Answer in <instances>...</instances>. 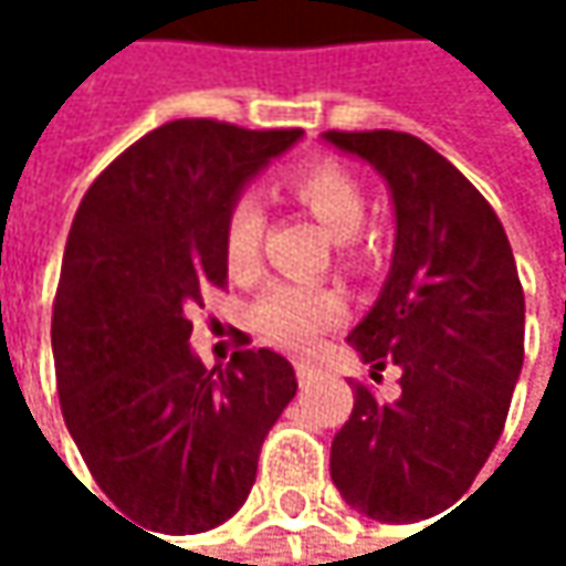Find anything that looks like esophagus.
<instances>
[{"mask_svg": "<svg viewBox=\"0 0 566 566\" xmlns=\"http://www.w3.org/2000/svg\"><path fill=\"white\" fill-rule=\"evenodd\" d=\"M294 370H297V380H301V384H311V380L321 374V367H317L314 360H297V364H294Z\"/></svg>", "mask_w": 566, "mask_h": 566, "instance_id": "obj_1", "label": "esophagus"}]
</instances>
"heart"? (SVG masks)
Segmentation results:
<instances>
[{"mask_svg": "<svg viewBox=\"0 0 566 566\" xmlns=\"http://www.w3.org/2000/svg\"><path fill=\"white\" fill-rule=\"evenodd\" d=\"M287 189L334 239H340V249L354 245V232L360 229L367 212V196L350 172L331 160H314L287 179ZM262 229H265V216L259 202L239 199L226 222V265L232 279L249 282L259 275ZM344 314H347V301L337 287L279 282L259 297L252 324L269 344L291 354H304L317 344L324 331L340 324Z\"/></svg>", "mask_w": 566, "mask_h": 566, "instance_id": "obj_1", "label": "heart"}]
</instances>
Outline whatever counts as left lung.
Masks as SVG:
<instances>
[{"label": "left lung", "instance_id": "1", "mask_svg": "<svg viewBox=\"0 0 566 566\" xmlns=\"http://www.w3.org/2000/svg\"><path fill=\"white\" fill-rule=\"evenodd\" d=\"M321 140L370 164L390 189L394 262L350 331L370 377L399 367V396L357 387L331 442L344 502L387 524L459 502L489 462L524 360V291L509 235L482 192L429 144L399 130Z\"/></svg>", "mask_w": 566, "mask_h": 566}]
</instances>
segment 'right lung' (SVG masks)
Segmentation results:
<instances>
[{
	"label": "right lung",
	"instance_id": "obj_1",
	"mask_svg": "<svg viewBox=\"0 0 566 566\" xmlns=\"http://www.w3.org/2000/svg\"><path fill=\"white\" fill-rule=\"evenodd\" d=\"M301 137L172 120L101 172L71 222L52 317L64 426L104 495L150 531L199 534L242 509L297 394L269 347L206 370L189 311L229 275L232 206Z\"/></svg>",
	"mask_w": 566,
	"mask_h": 566
}]
</instances>
